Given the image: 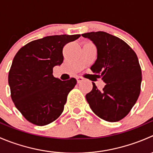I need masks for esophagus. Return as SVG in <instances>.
I'll return each mask as SVG.
<instances>
[{
  "label": "esophagus",
  "mask_w": 153,
  "mask_h": 153,
  "mask_svg": "<svg viewBox=\"0 0 153 153\" xmlns=\"http://www.w3.org/2000/svg\"><path fill=\"white\" fill-rule=\"evenodd\" d=\"M83 78H81V77H78L77 78V82H78V84H79V83H81V81H83Z\"/></svg>",
  "instance_id": "esophagus-1"
}]
</instances>
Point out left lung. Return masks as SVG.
Instances as JSON below:
<instances>
[{
  "mask_svg": "<svg viewBox=\"0 0 153 153\" xmlns=\"http://www.w3.org/2000/svg\"><path fill=\"white\" fill-rule=\"evenodd\" d=\"M97 48L91 70L106 84L99 90L92 83L86 99L94 113L109 122L124 118L135 105L141 92V69L136 54L126 42L105 32L82 34Z\"/></svg>",
  "mask_w": 153,
  "mask_h": 153,
  "instance_id": "8db88e82",
  "label": "left lung"
}]
</instances>
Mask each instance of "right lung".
I'll return each instance as SVG.
<instances>
[{
	"instance_id": "add662e5",
	"label": "right lung",
	"mask_w": 153,
	"mask_h": 153,
	"mask_svg": "<svg viewBox=\"0 0 153 153\" xmlns=\"http://www.w3.org/2000/svg\"><path fill=\"white\" fill-rule=\"evenodd\" d=\"M80 35L47 36L19 49L9 72L11 98L23 116L32 124L53 122L64 111L69 92L76 79L61 81L52 75L53 67L64 61L63 48Z\"/></svg>"
}]
</instances>
